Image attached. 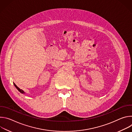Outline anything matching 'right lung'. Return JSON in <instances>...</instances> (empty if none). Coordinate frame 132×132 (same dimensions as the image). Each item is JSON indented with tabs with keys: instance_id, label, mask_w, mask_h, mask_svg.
I'll list each match as a JSON object with an SVG mask.
<instances>
[{
	"instance_id": "right-lung-1",
	"label": "right lung",
	"mask_w": 132,
	"mask_h": 132,
	"mask_svg": "<svg viewBox=\"0 0 132 132\" xmlns=\"http://www.w3.org/2000/svg\"><path fill=\"white\" fill-rule=\"evenodd\" d=\"M13 84H14V86L15 87V88L18 89V90L19 91V92H20L21 93H25V92L22 90V89H20L19 88H18L16 86V85L14 84V83H13Z\"/></svg>"
}]
</instances>
